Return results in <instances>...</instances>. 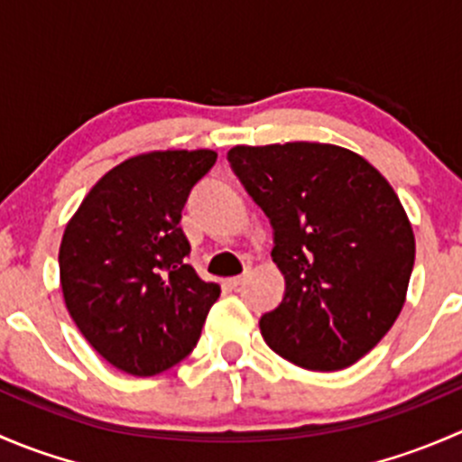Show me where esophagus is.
<instances>
[{
	"label": "esophagus",
	"mask_w": 462,
	"mask_h": 462,
	"mask_svg": "<svg viewBox=\"0 0 462 462\" xmlns=\"http://www.w3.org/2000/svg\"><path fill=\"white\" fill-rule=\"evenodd\" d=\"M245 282V274H239V277H232V279H227V283H230L232 288H236V286H241V283Z\"/></svg>",
	"instance_id": "34e87169"
}]
</instances>
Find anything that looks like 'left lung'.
I'll return each instance as SVG.
<instances>
[{
    "label": "left lung",
    "instance_id": "obj_1",
    "mask_svg": "<svg viewBox=\"0 0 462 462\" xmlns=\"http://www.w3.org/2000/svg\"><path fill=\"white\" fill-rule=\"evenodd\" d=\"M232 170L274 230L282 304L261 318L265 344L310 371L356 365L407 300L413 227L389 180L328 143L236 144Z\"/></svg>",
    "mask_w": 462,
    "mask_h": 462
}]
</instances>
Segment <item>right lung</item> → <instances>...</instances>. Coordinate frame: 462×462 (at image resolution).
Segmentation results:
<instances>
[{
    "mask_svg": "<svg viewBox=\"0 0 462 462\" xmlns=\"http://www.w3.org/2000/svg\"><path fill=\"white\" fill-rule=\"evenodd\" d=\"M217 162L212 149H165L106 171L64 227L60 286L85 339L116 369L147 377L183 360L221 286L188 263L180 212Z\"/></svg>",
    "mask_w": 462,
    "mask_h": 462,
    "instance_id": "obj_1",
    "label": "right lung"
}]
</instances>
